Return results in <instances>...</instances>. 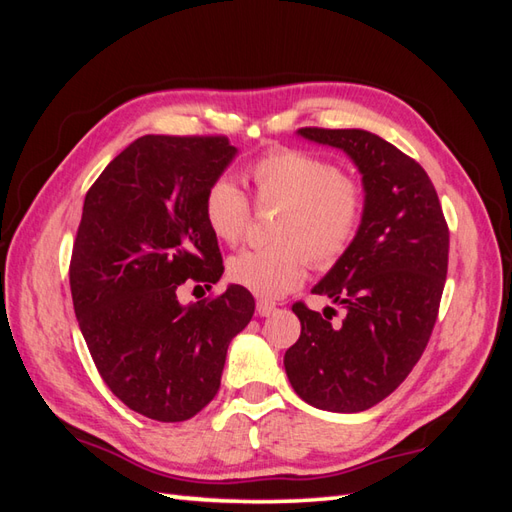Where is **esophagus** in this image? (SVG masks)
Segmentation results:
<instances>
[{"label":"esophagus","instance_id":"obj_1","mask_svg":"<svg viewBox=\"0 0 512 512\" xmlns=\"http://www.w3.org/2000/svg\"><path fill=\"white\" fill-rule=\"evenodd\" d=\"M277 310L275 301H268V299H257V314L259 317H270Z\"/></svg>","mask_w":512,"mask_h":512}]
</instances>
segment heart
Segmentation results:
<instances>
[{
    "label": "heart",
    "mask_w": 512,
    "mask_h": 512,
    "mask_svg": "<svg viewBox=\"0 0 512 512\" xmlns=\"http://www.w3.org/2000/svg\"><path fill=\"white\" fill-rule=\"evenodd\" d=\"M259 209H281L277 244L248 248L228 259L233 284L259 297H279L306 277L308 259L330 268L352 248L365 220L363 182L334 162L299 149H273L248 169ZM204 220L228 246L246 237L253 204L231 178H217L204 193Z\"/></svg>",
    "instance_id": "1"
}]
</instances>
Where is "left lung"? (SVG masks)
Segmentation results:
<instances>
[{
  "instance_id": "obj_1",
  "label": "left lung",
  "mask_w": 512,
  "mask_h": 512,
  "mask_svg": "<svg viewBox=\"0 0 512 512\" xmlns=\"http://www.w3.org/2000/svg\"><path fill=\"white\" fill-rule=\"evenodd\" d=\"M343 149L363 173L365 220L352 248L314 295L345 308L341 325L297 301L299 341L284 356L292 389L308 405L356 413L387 398L420 361L449 266V226L436 187L416 160L363 129L301 127Z\"/></svg>"
}]
</instances>
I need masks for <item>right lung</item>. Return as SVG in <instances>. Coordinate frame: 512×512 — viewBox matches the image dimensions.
<instances>
[{"label":"right lung","mask_w":512,"mask_h":512,"mask_svg":"<svg viewBox=\"0 0 512 512\" xmlns=\"http://www.w3.org/2000/svg\"><path fill=\"white\" fill-rule=\"evenodd\" d=\"M226 136H140L90 187L70 259L76 321L105 385L140 416L193 418L215 398L228 343L253 319L242 286L180 306L224 273L204 193L235 156Z\"/></svg>","instance_id":"add662e5"}]
</instances>
